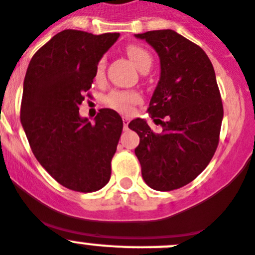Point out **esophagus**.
<instances>
[{"mask_svg":"<svg viewBox=\"0 0 255 255\" xmlns=\"http://www.w3.org/2000/svg\"><path fill=\"white\" fill-rule=\"evenodd\" d=\"M128 123H129V118L125 117V118H123V126H125V129H127L128 128Z\"/></svg>","mask_w":255,"mask_h":255,"instance_id":"34e87169","label":"esophagus"}]
</instances>
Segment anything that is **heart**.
Instances as JSON below:
<instances>
[{"instance_id":"heart-1","label":"heart","mask_w":255,"mask_h":255,"mask_svg":"<svg viewBox=\"0 0 255 255\" xmlns=\"http://www.w3.org/2000/svg\"><path fill=\"white\" fill-rule=\"evenodd\" d=\"M127 53L130 57L134 65L139 68V70H144V68H150L152 65V56L146 48L141 47L137 44H130L127 47ZM105 63L107 59L105 57L98 61L95 68V79L102 80L105 72ZM142 96L138 91L134 90H112L111 93H108L104 96V104L111 109L119 112L122 114H129L132 113L133 107L141 103Z\"/></svg>"}]
</instances>
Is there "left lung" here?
<instances>
[{
  "mask_svg": "<svg viewBox=\"0 0 255 255\" xmlns=\"http://www.w3.org/2000/svg\"><path fill=\"white\" fill-rule=\"evenodd\" d=\"M136 36L160 57L161 75L147 112L162 130L155 133L139 118L128 127L139 136L134 152L146 184L169 192L194 180L216 152L224 117L221 95L212 63L199 45L170 29Z\"/></svg>",
  "mask_w": 255,
  "mask_h": 255,
  "instance_id": "8db88e82",
  "label": "left lung"
}]
</instances>
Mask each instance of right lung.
I'll return each instance as SVG.
<instances>
[{
	"label": "right lung",
	"instance_id": "1",
	"mask_svg": "<svg viewBox=\"0 0 255 255\" xmlns=\"http://www.w3.org/2000/svg\"><path fill=\"white\" fill-rule=\"evenodd\" d=\"M118 38L63 30L34 54L25 75L20 121L31 151L52 178L75 192H95L111 179L122 118L105 108L91 123L79 107L91 98L96 63Z\"/></svg>",
	"mask_w": 255,
	"mask_h": 255
}]
</instances>
